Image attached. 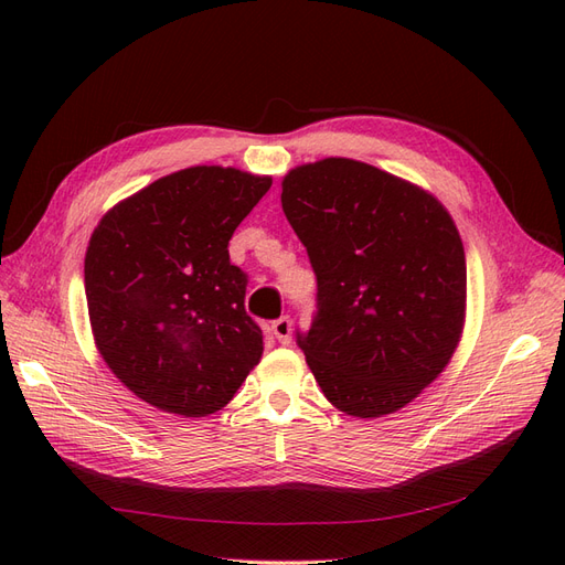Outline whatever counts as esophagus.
Here are the masks:
<instances>
[{"label":"esophagus","instance_id":"1","mask_svg":"<svg viewBox=\"0 0 565 565\" xmlns=\"http://www.w3.org/2000/svg\"><path fill=\"white\" fill-rule=\"evenodd\" d=\"M270 330H273V334L278 337L280 344H289V341H292V320H289L287 316L273 320Z\"/></svg>","mask_w":565,"mask_h":565}]
</instances>
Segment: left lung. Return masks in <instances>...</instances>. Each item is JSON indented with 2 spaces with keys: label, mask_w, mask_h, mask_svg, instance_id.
Segmentation results:
<instances>
[{
  "label": "left lung",
  "mask_w": 565,
  "mask_h": 565,
  "mask_svg": "<svg viewBox=\"0 0 565 565\" xmlns=\"http://www.w3.org/2000/svg\"><path fill=\"white\" fill-rule=\"evenodd\" d=\"M280 200L318 280V313L297 344L324 398L361 419L396 413L450 363L465 328L452 216L422 188L349 158L292 169Z\"/></svg>",
  "instance_id": "obj_1"
}]
</instances>
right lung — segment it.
Masks as SVG:
<instances>
[{"instance_id":"obj_1","label":"right lung","mask_w":565,"mask_h":565,"mask_svg":"<svg viewBox=\"0 0 565 565\" xmlns=\"http://www.w3.org/2000/svg\"><path fill=\"white\" fill-rule=\"evenodd\" d=\"M233 167H188L122 200L84 256L92 332L115 377L164 413L228 405L264 353L228 241L270 188Z\"/></svg>"}]
</instances>
